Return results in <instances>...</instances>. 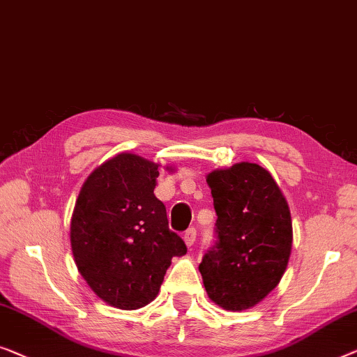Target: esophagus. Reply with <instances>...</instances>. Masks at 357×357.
<instances>
[{
  "instance_id": "34e87169",
  "label": "esophagus",
  "mask_w": 357,
  "mask_h": 357,
  "mask_svg": "<svg viewBox=\"0 0 357 357\" xmlns=\"http://www.w3.org/2000/svg\"><path fill=\"white\" fill-rule=\"evenodd\" d=\"M195 238H197V229L189 228L184 231V241L188 245H192L195 243Z\"/></svg>"
}]
</instances>
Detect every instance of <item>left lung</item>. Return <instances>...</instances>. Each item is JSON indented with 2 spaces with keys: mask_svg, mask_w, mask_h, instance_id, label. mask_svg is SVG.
<instances>
[{
  "mask_svg": "<svg viewBox=\"0 0 357 357\" xmlns=\"http://www.w3.org/2000/svg\"><path fill=\"white\" fill-rule=\"evenodd\" d=\"M215 241L199 265L208 298L227 310L260 303L283 277L293 244L288 204L267 169L238 163L207 176Z\"/></svg>",
  "mask_w": 357,
  "mask_h": 357,
  "instance_id": "8db88e82",
  "label": "left lung"
}]
</instances>
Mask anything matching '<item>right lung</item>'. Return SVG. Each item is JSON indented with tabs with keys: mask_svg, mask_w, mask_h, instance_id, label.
Masks as SVG:
<instances>
[{
	"mask_svg": "<svg viewBox=\"0 0 357 357\" xmlns=\"http://www.w3.org/2000/svg\"><path fill=\"white\" fill-rule=\"evenodd\" d=\"M158 165L121 153L85 181L71 222L73 254L93 293L118 309L158 294L173 257L188 252L155 197Z\"/></svg>",
	"mask_w": 357,
	"mask_h": 357,
	"instance_id": "right-lung-1",
	"label": "right lung"
}]
</instances>
